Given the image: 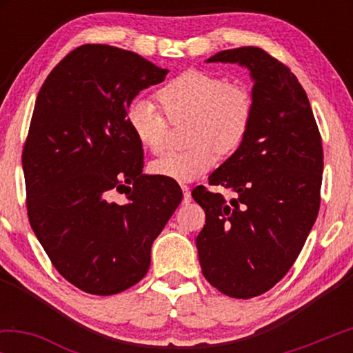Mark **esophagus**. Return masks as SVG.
Here are the masks:
<instances>
[{"instance_id": "obj_1", "label": "esophagus", "mask_w": 353, "mask_h": 353, "mask_svg": "<svg viewBox=\"0 0 353 353\" xmlns=\"http://www.w3.org/2000/svg\"><path fill=\"white\" fill-rule=\"evenodd\" d=\"M181 190H183V201H185V204H188V202H191V188L188 185H181Z\"/></svg>"}]
</instances>
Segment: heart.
<instances>
[{"mask_svg":"<svg viewBox=\"0 0 353 353\" xmlns=\"http://www.w3.org/2000/svg\"><path fill=\"white\" fill-rule=\"evenodd\" d=\"M159 103L172 123L191 120L186 151H167L149 163V172L175 181H192L215 165L219 152L233 154L243 146L254 119V98L244 85L226 83L204 70H186L162 86ZM165 114V115H166ZM151 98L133 99L127 123L149 151L165 143L167 119Z\"/></svg>","mask_w":353,"mask_h":353,"instance_id":"obj_1","label":"heart"}]
</instances>
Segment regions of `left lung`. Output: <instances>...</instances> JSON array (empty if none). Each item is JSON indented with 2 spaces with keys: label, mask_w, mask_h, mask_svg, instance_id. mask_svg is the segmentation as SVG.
<instances>
[{
  "label": "left lung",
  "mask_w": 353,
  "mask_h": 353,
  "mask_svg": "<svg viewBox=\"0 0 353 353\" xmlns=\"http://www.w3.org/2000/svg\"><path fill=\"white\" fill-rule=\"evenodd\" d=\"M207 62H230L254 81V119L238 151L209 176L220 192L196 186L205 212L196 238L207 281L234 299L272 289L296 262L320 210L323 146L310 103L296 75L255 46L216 52Z\"/></svg>",
  "instance_id": "8db88e82"
}]
</instances>
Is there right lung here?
Here are the masks:
<instances>
[{
    "instance_id": "right-lung-1",
    "label": "right lung",
    "mask_w": 353,
    "mask_h": 353,
    "mask_svg": "<svg viewBox=\"0 0 353 353\" xmlns=\"http://www.w3.org/2000/svg\"><path fill=\"white\" fill-rule=\"evenodd\" d=\"M167 74L137 52L83 45L37 96L22 152L28 220L57 272L88 294L141 281L183 199L175 180L143 173V146L127 123L128 104ZM114 192L125 202L110 200Z\"/></svg>"
}]
</instances>
